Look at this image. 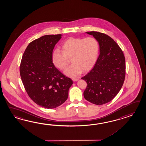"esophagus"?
<instances>
[{"mask_svg":"<svg viewBox=\"0 0 146 146\" xmlns=\"http://www.w3.org/2000/svg\"><path fill=\"white\" fill-rule=\"evenodd\" d=\"M72 80L73 82H76V81L78 80V79H77V78H72Z\"/></svg>","mask_w":146,"mask_h":146,"instance_id":"obj_1","label":"esophagus"}]
</instances>
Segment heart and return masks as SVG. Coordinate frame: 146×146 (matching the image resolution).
<instances>
[{"mask_svg": "<svg viewBox=\"0 0 146 146\" xmlns=\"http://www.w3.org/2000/svg\"><path fill=\"white\" fill-rule=\"evenodd\" d=\"M98 41L94 37L69 38L62 45V51L56 49L52 54L54 66L64 70L68 66V58H71L72 64L65 71L64 74L76 77L87 72L94 66L98 56Z\"/></svg>", "mask_w": 146, "mask_h": 146, "instance_id": "1", "label": "heart"}]
</instances>
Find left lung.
I'll use <instances>...</instances> for the list:
<instances>
[{
  "mask_svg": "<svg viewBox=\"0 0 146 146\" xmlns=\"http://www.w3.org/2000/svg\"><path fill=\"white\" fill-rule=\"evenodd\" d=\"M99 44L100 54L94 68L82 79L87 82L84 92L88 102L101 105L111 101L118 94L125 81V58L122 50L106 34L88 31Z\"/></svg>",
  "mask_w": 146,
  "mask_h": 146,
  "instance_id": "obj_1",
  "label": "left lung"
}]
</instances>
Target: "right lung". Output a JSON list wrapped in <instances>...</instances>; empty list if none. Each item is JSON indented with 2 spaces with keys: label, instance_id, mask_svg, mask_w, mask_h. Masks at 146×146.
<instances>
[{
  "label": "right lung",
  "instance_id": "add662e5",
  "mask_svg": "<svg viewBox=\"0 0 146 146\" xmlns=\"http://www.w3.org/2000/svg\"><path fill=\"white\" fill-rule=\"evenodd\" d=\"M61 34L43 36L31 41L24 52L20 75L25 89L38 105L55 108L66 102L73 84L55 67L52 54Z\"/></svg>",
  "mask_w": 146,
  "mask_h": 146
}]
</instances>
